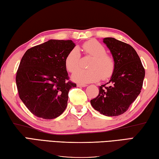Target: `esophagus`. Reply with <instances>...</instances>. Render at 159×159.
Masks as SVG:
<instances>
[{"instance_id":"esophagus-1","label":"esophagus","mask_w":159,"mask_h":159,"mask_svg":"<svg viewBox=\"0 0 159 159\" xmlns=\"http://www.w3.org/2000/svg\"><path fill=\"white\" fill-rule=\"evenodd\" d=\"M77 87H87V84H77Z\"/></svg>"}]
</instances>
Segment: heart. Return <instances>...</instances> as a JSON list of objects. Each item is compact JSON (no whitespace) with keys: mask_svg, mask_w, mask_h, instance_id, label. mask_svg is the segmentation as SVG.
Masks as SVG:
<instances>
[{"mask_svg":"<svg viewBox=\"0 0 159 159\" xmlns=\"http://www.w3.org/2000/svg\"><path fill=\"white\" fill-rule=\"evenodd\" d=\"M85 54L93 57L87 70H79L81 55L77 48H73L66 55L64 61L67 70L72 75V80L81 83L96 82L100 79L107 80L112 76L115 68V62L110 55L106 54L105 47L96 40H90L82 44Z\"/></svg>","mask_w":159,"mask_h":159,"instance_id":"b5f03b06","label":"heart"}]
</instances>
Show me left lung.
<instances>
[{"mask_svg": "<svg viewBox=\"0 0 159 159\" xmlns=\"http://www.w3.org/2000/svg\"><path fill=\"white\" fill-rule=\"evenodd\" d=\"M103 43L112 53L115 68L109 82L100 86L98 95L91 100V104L105 116H119L126 112L140 94L145 71L130 44L113 38H104Z\"/></svg>", "mask_w": 159, "mask_h": 159, "instance_id": "obj_1", "label": "left lung"}]
</instances>
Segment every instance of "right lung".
<instances>
[{
  "label": "right lung",
  "mask_w": 159,
  "mask_h": 159,
  "mask_svg": "<svg viewBox=\"0 0 159 159\" xmlns=\"http://www.w3.org/2000/svg\"><path fill=\"white\" fill-rule=\"evenodd\" d=\"M75 46L72 40H50L25 52L16 84L19 98L33 115L52 119L66 110L69 91L76 84L69 80L64 61Z\"/></svg>",
  "instance_id": "add662e5"
}]
</instances>
